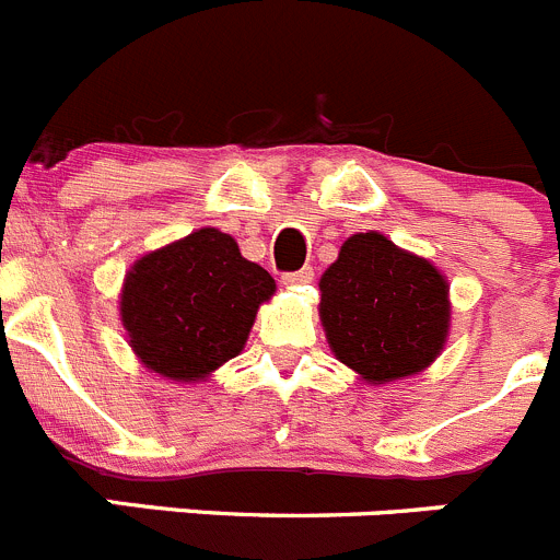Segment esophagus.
<instances>
[{
  "instance_id": "obj_1",
  "label": "esophagus",
  "mask_w": 560,
  "mask_h": 560,
  "mask_svg": "<svg viewBox=\"0 0 560 560\" xmlns=\"http://www.w3.org/2000/svg\"><path fill=\"white\" fill-rule=\"evenodd\" d=\"M280 280H283V285H289V289H296V285H307V283H313V269H311V266H302V269H296V271H285Z\"/></svg>"
}]
</instances>
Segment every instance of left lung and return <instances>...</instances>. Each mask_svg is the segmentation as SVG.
<instances>
[{
  "instance_id": "8db88e82",
  "label": "left lung",
  "mask_w": 560,
  "mask_h": 560,
  "mask_svg": "<svg viewBox=\"0 0 560 560\" xmlns=\"http://www.w3.org/2000/svg\"><path fill=\"white\" fill-rule=\"evenodd\" d=\"M318 285L329 346L363 380L382 385L418 374L443 351L451 318L445 277L382 233L346 238Z\"/></svg>"
}]
</instances>
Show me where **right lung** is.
I'll return each instance as SVG.
<instances>
[{
	"instance_id": "1",
	"label": "right lung",
	"mask_w": 560,
	"mask_h": 560,
	"mask_svg": "<svg viewBox=\"0 0 560 560\" xmlns=\"http://www.w3.org/2000/svg\"><path fill=\"white\" fill-rule=\"evenodd\" d=\"M271 294L264 266L242 258L228 233L203 228L131 266L120 316L145 369L195 382L244 349Z\"/></svg>"
}]
</instances>
